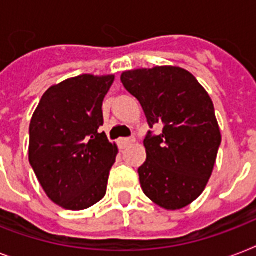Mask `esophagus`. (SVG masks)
Instances as JSON below:
<instances>
[{
  "label": "esophagus",
  "mask_w": 256,
  "mask_h": 256,
  "mask_svg": "<svg viewBox=\"0 0 256 256\" xmlns=\"http://www.w3.org/2000/svg\"><path fill=\"white\" fill-rule=\"evenodd\" d=\"M134 142H136V140H134V138H120L118 144H120V148H126L128 144H134Z\"/></svg>",
  "instance_id": "34e87169"
}]
</instances>
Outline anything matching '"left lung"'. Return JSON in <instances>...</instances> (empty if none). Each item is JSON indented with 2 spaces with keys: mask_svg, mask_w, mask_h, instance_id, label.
<instances>
[{
  "mask_svg": "<svg viewBox=\"0 0 256 256\" xmlns=\"http://www.w3.org/2000/svg\"><path fill=\"white\" fill-rule=\"evenodd\" d=\"M120 81L148 126H162L160 136L148 132L144 140L148 158L138 174L144 195L166 210L188 206L206 188L222 140L210 96L176 66L128 70Z\"/></svg>",
  "mask_w": 256,
  "mask_h": 256,
  "instance_id": "obj_1",
  "label": "left lung"
}]
</instances>
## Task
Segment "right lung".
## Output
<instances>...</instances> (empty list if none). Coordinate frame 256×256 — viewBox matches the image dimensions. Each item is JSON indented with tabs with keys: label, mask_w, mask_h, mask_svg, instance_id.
Segmentation results:
<instances>
[{
	"label": "right lung",
	"mask_w": 256,
	"mask_h": 256,
	"mask_svg": "<svg viewBox=\"0 0 256 256\" xmlns=\"http://www.w3.org/2000/svg\"><path fill=\"white\" fill-rule=\"evenodd\" d=\"M112 82V74L65 80L46 90L30 120V164L49 199L66 210H85L106 194L118 148L98 128Z\"/></svg>",
	"instance_id": "1"
}]
</instances>
